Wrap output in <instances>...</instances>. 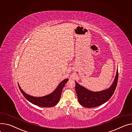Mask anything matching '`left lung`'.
<instances>
[{
	"mask_svg": "<svg viewBox=\"0 0 132 132\" xmlns=\"http://www.w3.org/2000/svg\"><path fill=\"white\" fill-rule=\"evenodd\" d=\"M118 78V69L112 85L103 91L94 92L86 89L75 81V90L78 102L86 108H93L106 102L111 97L117 86Z\"/></svg>",
	"mask_w": 132,
	"mask_h": 132,
	"instance_id": "obj_1",
	"label": "left lung"
}]
</instances>
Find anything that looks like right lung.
<instances>
[{"label":"right lung","mask_w":132,"mask_h":132,"mask_svg":"<svg viewBox=\"0 0 132 132\" xmlns=\"http://www.w3.org/2000/svg\"><path fill=\"white\" fill-rule=\"evenodd\" d=\"M68 81V78L65 79L59 84L57 88L52 93L45 96H40V97H36V96L28 94L22 90L19 84L18 85L21 93L24 97L32 104L41 107H52L58 103L61 97L63 89Z\"/></svg>","instance_id":"obj_1"}]
</instances>
